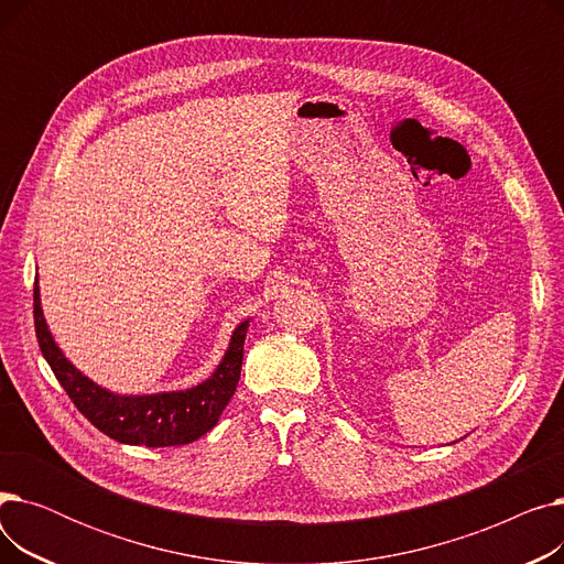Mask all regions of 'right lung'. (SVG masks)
Wrapping results in <instances>:
<instances>
[{
	"label": "right lung",
	"mask_w": 564,
	"mask_h": 564,
	"mask_svg": "<svg viewBox=\"0 0 564 564\" xmlns=\"http://www.w3.org/2000/svg\"><path fill=\"white\" fill-rule=\"evenodd\" d=\"M34 324L45 361L84 419L102 434L130 446L166 448L185 446L210 432L240 381L245 338L249 322L232 332L226 357L210 379L187 391L158 395H116L84 377L52 340L41 311L39 285H34Z\"/></svg>",
	"instance_id": "right-lung-1"
}]
</instances>
